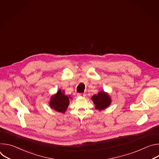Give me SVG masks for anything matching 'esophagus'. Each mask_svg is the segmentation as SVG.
<instances>
[{
  "label": "esophagus",
  "mask_w": 159,
  "mask_h": 159,
  "mask_svg": "<svg viewBox=\"0 0 159 159\" xmlns=\"http://www.w3.org/2000/svg\"><path fill=\"white\" fill-rule=\"evenodd\" d=\"M85 95L86 94L85 93H78L77 94V96H79V97H85Z\"/></svg>",
  "instance_id": "1"
}]
</instances>
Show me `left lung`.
<instances>
[{
    "mask_svg": "<svg viewBox=\"0 0 159 159\" xmlns=\"http://www.w3.org/2000/svg\"><path fill=\"white\" fill-rule=\"evenodd\" d=\"M92 100L96 106V109L99 111L105 109L109 106L111 102V97L109 94L102 90L98 93L97 95H94L92 97Z\"/></svg>",
    "mask_w": 159,
    "mask_h": 159,
    "instance_id": "obj_1",
    "label": "left lung"
}]
</instances>
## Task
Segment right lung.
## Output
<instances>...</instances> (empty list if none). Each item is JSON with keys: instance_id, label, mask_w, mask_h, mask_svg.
Returning a JSON list of instances; mask_svg holds the SVG:
<instances>
[{"instance_id": "1", "label": "right lung", "mask_w": 159, "mask_h": 159, "mask_svg": "<svg viewBox=\"0 0 159 159\" xmlns=\"http://www.w3.org/2000/svg\"><path fill=\"white\" fill-rule=\"evenodd\" d=\"M70 99H71L70 96L64 94V90L61 91L60 89L57 94L51 97L49 104L51 108L58 112L65 113L69 105Z\"/></svg>"}]
</instances>
